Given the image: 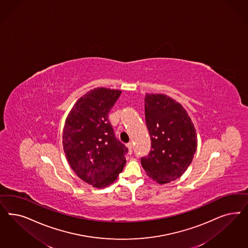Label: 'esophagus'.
I'll list each match as a JSON object with an SVG mask.
<instances>
[{
	"mask_svg": "<svg viewBox=\"0 0 248 248\" xmlns=\"http://www.w3.org/2000/svg\"><path fill=\"white\" fill-rule=\"evenodd\" d=\"M127 147L128 148V153L131 154L132 153V149H133V144H132V142H128L127 144Z\"/></svg>",
	"mask_w": 248,
	"mask_h": 248,
	"instance_id": "1",
	"label": "esophagus"
}]
</instances>
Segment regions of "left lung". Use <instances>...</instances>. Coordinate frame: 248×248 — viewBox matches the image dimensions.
Masks as SVG:
<instances>
[{
	"label": "left lung",
	"instance_id": "obj_1",
	"mask_svg": "<svg viewBox=\"0 0 248 248\" xmlns=\"http://www.w3.org/2000/svg\"><path fill=\"white\" fill-rule=\"evenodd\" d=\"M145 120L152 151L141 158L147 175L158 184L183 175L197 149V134L184 107L163 94H146Z\"/></svg>",
	"mask_w": 248,
	"mask_h": 248
}]
</instances>
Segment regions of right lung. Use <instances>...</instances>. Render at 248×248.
<instances>
[{
    "label": "right lung",
    "instance_id": "obj_1",
    "mask_svg": "<svg viewBox=\"0 0 248 248\" xmlns=\"http://www.w3.org/2000/svg\"><path fill=\"white\" fill-rule=\"evenodd\" d=\"M121 91L94 88L74 105L63 131V148L75 173L96 188L113 184L124 165L128 148L114 134L108 112Z\"/></svg>",
    "mask_w": 248,
    "mask_h": 248
}]
</instances>
